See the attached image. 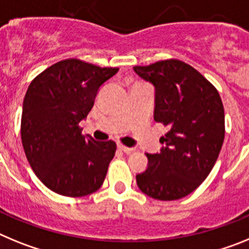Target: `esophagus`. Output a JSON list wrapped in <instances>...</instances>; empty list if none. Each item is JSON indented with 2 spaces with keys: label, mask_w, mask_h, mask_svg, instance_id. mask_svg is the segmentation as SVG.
Returning a JSON list of instances; mask_svg holds the SVG:
<instances>
[{
  "label": "esophagus",
  "mask_w": 249,
  "mask_h": 249,
  "mask_svg": "<svg viewBox=\"0 0 249 249\" xmlns=\"http://www.w3.org/2000/svg\"><path fill=\"white\" fill-rule=\"evenodd\" d=\"M118 149L122 152H124V153H131V152L135 151V148H132V147H126V146H123V144H118Z\"/></svg>",
  "instance_id": "1"
}]
</instances>
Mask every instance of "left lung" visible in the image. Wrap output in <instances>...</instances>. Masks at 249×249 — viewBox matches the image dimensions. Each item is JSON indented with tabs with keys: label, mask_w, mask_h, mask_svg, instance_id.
I'll use <instances>...</instances> for the list:
<instances>
[{
	"label": "left lung",
	"mask_w": 249,
	"mask_h": 249,
	"mask_svg": "<svg viewBox=\"0 0 249 249\" xmlns=\"http://www.w3.org/2000/svg\"><path fill=\"white\" fill-rule=\"evenodd\" d=\"M155 87L156 122L168 127L158 153L136 176L140 190L160 201L183 198L210 175L224 140V109L218 91L192 66L166 59L136 66Z\"/></svg>",
	"instance_id": "left-lung-1"
}]
</instances>
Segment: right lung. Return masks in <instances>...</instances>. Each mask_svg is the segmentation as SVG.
<instances>
[{
	"instance_id": "add662e5",
	"label": "right lung",
	"mask_w": 249,
	"mask_h": 249,
	"mask_svg": "<svg viewBox=\"0 0 249 249\" xmlns=\"http://www.w3.org/2000/svg\"><path fill=\"white\" fill-rule=\"evenodd\" d=\"M117 72L70 58L48 67L28 86L22 146L34 172L51 191L83 197L102 186L116 143L83 136L78 123L93 107L101 86Z\"/></svg>"
}]
</instances>
